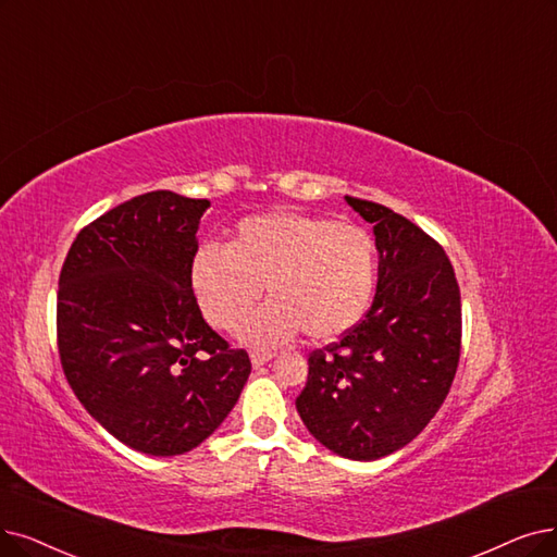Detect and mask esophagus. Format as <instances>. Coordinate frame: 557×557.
I'll list each match as a JSON object with an SVG mask.
<instances>
[{
	"label": "esophagus",
	"instance_id": "34e87169",
	"mask_svg": "<svg viewBox=\"0 0 557 557\" xmlns=\"http://www.w3.org/2000/svg\"><path fill=\"white\" fill-rule=\"evenodd\" d=\"M272 351H251V363L256 366V368H260V366H264L267 361H272Z\"/></svg>",
	"mask_w": 557,
	"mask_h": 557
}]
</instances>
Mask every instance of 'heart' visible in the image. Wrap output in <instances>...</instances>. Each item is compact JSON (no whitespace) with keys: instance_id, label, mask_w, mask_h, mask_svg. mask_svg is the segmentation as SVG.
<instances>
[{"instance_id":"1","label":"heart","mask_w":557,"mask_h":557,"mask_svg":"<svg viewBox=\"0 0 557 557\" xmlns=\"http://www.w3.org/2000/svg\"><path fill=\"white\" fill-rule=\"evenodd\" d=\"M273 299L242 324L260 347L283 345L304 329L329 343L368 313L376 285L370 231L318 214L267 212L242 219L226 247L203 244L189 262V285L203 318L231 331L259 298Z\"/></svg>"}]
</instances>
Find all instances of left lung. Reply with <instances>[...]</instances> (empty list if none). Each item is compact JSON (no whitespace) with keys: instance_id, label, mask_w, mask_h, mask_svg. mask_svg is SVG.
Here are the masks:
<instances>
[{"instance_id":"8db88e82","label":"left lung","mask_w":557,"mask_h":557,"mask_svg":"<svg viewBox=\"0 0 557 557\" xmlns=\"http://www.w3.org/2000/svg\"><path fill=\"white\" fill-rule=\"evenodd\" d=\"M380 251L376 295L338 343L308 354L297 411L341 457L372 461L413 441L448 397L461 351V297L441 244L386 206L345 196Z\"/></svg>"}]
</instances>
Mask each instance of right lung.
I'll return each mask as SVG.
<instances>
[{
  "instance_id": "obj_1",
  "label": "right lung",
  "mask_w": 557,
  "mask_h": 557,
  "mask_svg": "<svg viewBox=\"0 0 557 557\" xmlns=\"http://www.w3.org/2000/svg\"><path fill=\"white\" fill-rule=\"evenodd\" d=\"M208 198L166 189L84 226L63 260L57 345L84 409L125 446L171 457L235 407L251 361L203 320L189 262Z\"/></svg>"
}]
</instances>
